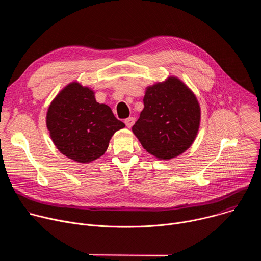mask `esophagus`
<instances>
[{
    "mask_svg": "<svg viewBox=\"0 0 261 261\" xmlns=\"http://www.w3.org/2000/svg\"><path fill=\"white\" fill-rule=\"evenodd\" d=\"M135 123V119L134 118H128L127 120H125V124L128 128H131Z\"/></svg>",
    "mask_w": 261,
    "mask_h": 261,
    "instance_id": "34e87169",
    "label": "esophagus"
}]
</instances>
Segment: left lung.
Masks as SVG:
<instances>
[{
	"label": "left lung",
	"instance_id": "left-lung-1",
	"mask_svg": "<svg viewBox=\"0 0 261 261\" xmlns=\"http://www.w3.org/2000/svg\"><path fill=\"white\" fill-rule=\"evenodd\" d=\"M144 107L132 127L144 150L159 160H170L194 142L200 126V105L179 79L169 76L148 86Z\"/></svg>",
	"mask_w": 261,
	"mask_h": 261
}]
</instances>
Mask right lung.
Instances as JSON below:
<instances>
[{
    "label": "right lung",
    "mask_w": 261,
    "mask_h": 261,
    "mask_svg": "<svg viewBox=\"0 0 261 261\" xmlns=\"http://www.w3.org/2000/svg\"><path fill=\"white\" fill-rule=\"evenodd\" d=\"M46 127L58 150L79 163H90L106 152L110 138L125 124L95 92L77 82L68 84L49 104Z\"/></svg>",
    "instance_id": "1"
}]
</instances>
